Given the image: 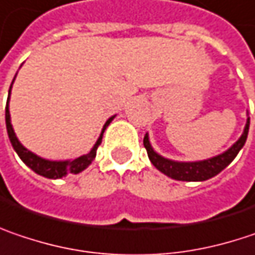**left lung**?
<instances>
[{"instance_id": "left-lung-1", "label": "left lung", "mask_w": 255, "mask_h": 255, "mask_svg": "<svg viewBox=\"0 0 255 255\" xmlns=\"http://www.w3.org/2000/svg\"><path fill=\"white\" fill-rule=\"evenodd\" d=\"M248 128H250V118H247V124L244 127V132L241 137L228 149L226 151L220 153L218 156H213L210 159L204 160H196V162H178L172 159H166L160 156L159 153L153 150L149 140V134L144 135L143 144L147 150V156L156 169H159L162 174L166 176L176 179V181H188V182H197V181H206L213 178L215 175L222 172L240 153L244 147L248 135Z\"/></svg>"}]
</instances>
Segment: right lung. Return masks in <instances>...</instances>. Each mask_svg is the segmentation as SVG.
Here are the masks:
<instances>
[{"mask_svg":"<svg viewBox=\"0 0 255 255\" xmlns=\"http://www.w3.org/2000/svg\"><path fill=\"white\" fill-rule=\"evenodd\" d=\"M15 79V77H14ZM14 83V80H12ZM11 86H10V90H8V101H7V105H5V126H7V132H8V138L11 141L12 149L15 150V153L18 154V157L33 171L37 175H42L45 178H49V179H58V178H62L65 175L68 174H79L81 171H84L92 162L93 159L96 157V150L99 147V144L102 143V137H104V132L106 127L112 123V120L115 118L111 117L106 123H105L104 128H102V132L98 138V141L95 143V146L92 147V150L83 156H79L76 159H71V160H49V159H43L40 156L35 154L33 151L27 150L17 138L14 129H12L11 126V117H10V108H8V102H10V95H11Z\"/></svg>","mask_w":255,"mask_h":255,"instance_id":"1","label":"right lung"}]
</instances>
